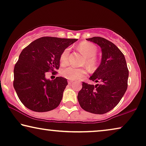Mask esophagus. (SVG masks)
<instances>
[{
  "mask_svg": "<svg viewBox=\"0 0 146 146\" xmlns=\"http://www.w3.org/2000/svg\"><path fill=\"white\" fill-rule=\"evenodd\" d=\"M73 83V81H71V80H69V81H68V84H69V85H71V84H72Z\"/></svg>",
  "mask_w": 146,
  "mask_h": 146,
  "instance_id": "obj_1",
  "label": "esophagus"
}]
</instances>
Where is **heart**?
Listing matches in <instances>:
<instances>
[{"label":"heart","mask_w":146,"mask_h":146,"mask_svg":"<svg viewBox=\"0 0 146 146\" xmlns=\"http://www.w3.org/2000/svg\"><path fill=\"white\" fill-rule=\"evenodd\" d=\"M79 50L86 57L83 64L86 65L90 69H93L95 66L96 60L95 55L97 52L96 47L94 44L87 42L81 43L78 46ZM70 49L66 48L63 51L60 55V61L63 65L68 63L69 55ZM87 71L85 68H75L72 66H68L63 69L61 74L63 77L70 80H76L81 79L87 75Z\"/></svg>","instance_id":"1"}]
</instances>
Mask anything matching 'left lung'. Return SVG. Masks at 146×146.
<instances>
[{
    "instance_id": "1",
    "label": "left lung",
    "mask_w": 146,
    "mask_h": 146,
    "mask_svg": "<svg viewBox=\"0 0 146 146\" xmlns=\"http://www.w3.org/2000/svg\"><path fill=\"white\" fill-rule=\"evenodd\" d=\"M101 48L100 64L89 79L100 84L89 85L83 82L77 96L81 107L93 114L109 112L119 103L128 87L129 71L126 59L113 43L100 37L87 39Z\"/></svg>"
}]
</instances>
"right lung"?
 Instances as JSON below:
<instances>
[{"mask_svg": "<svg viewBox=\"0 0 146 146\" xmlns=\"http://www.w3.org/2000/svg\"><path fill=\"white\" fill-rule=\"evenodd\" d=\"M77 39L42 37L24 49L14 69V88L22 103L35 112H48L60 104L67 85L65 78H46L58 69L63 51ZM52 73H54L53 72Z\"/></svg>", "mask_w": 146, "mask_h": 146, "instance_id": "1", "label": "right lung"}]
</instances>
